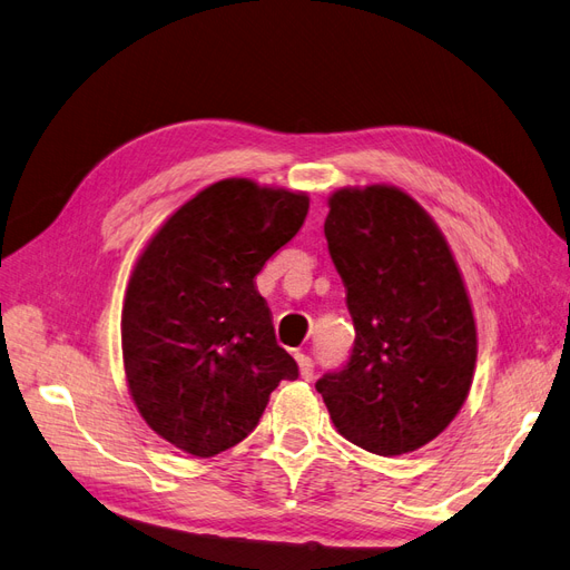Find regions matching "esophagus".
Segmentation results:
<instances>
[{"label":"esophagus","instance_id":"1","mask_svg":"<svg viewBox=\"0 0 570 570\" xmlns=\"http://www.w3.org/2000/svg\"><path fill=\"white\" fill-rule=\"evenodd\" d=\"M295 358H297V366H299V375L304 377V381H312V377H314V361H312V356L297 352Z\"/></svg>","mask_w":570,"mask_h":570}]
</instances>
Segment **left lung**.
Returning <instances> with one entry per match:
<instances>
[{"instance_id":"8db88e82","label":"left lung","mask_w":570,"mask_h":570,"mask_svg":"<svg viewBox=\"0 0 570 570\" xmlns=\"http://www.w3.org/2000/svg\"><path fill=\"white\" fill-rule=\"evenodd\" d=\"M327 252L347 292L354 350L316 383L337 433L377 456L435 440L473 385L478 327L440 226L402 187L327 197Z\"/></svg>"}]
</instances>
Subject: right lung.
Returning <instances> with one entry per match:
<instances>
[{
	"label": "right lung",
	"instance_id": "add662e5",
	"mask_svg": "<svg viewBox=\"0 0 570 570\" xmlns=\"http://www.w3.org/2000/svg\"><path fill=\"white\" fill-rule=\"evenodd\" d=\"M306 214L302 189L226 178L178 206L137 256L120 314L126 385L176 450L199 459L230 450L281 381L297 377L256 275Z\"/></svg>",
	"mask_w": 570,
	"mask_h": 570
}]
</instances>
